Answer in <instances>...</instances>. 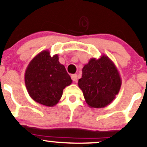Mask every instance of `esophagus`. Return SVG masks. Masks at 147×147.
Segmentation results:
<instances>
[{
    "mask_svg": "<svg viewBox=\"0 0 147 147\" xmlns=\"http://www.w3.org/2000/svg\"><path fill=\"white\" fill-rule=\"evenodd\" d=\"M71 78L72 79V81H74V82H77V75H76V74H75V75H71Z\"/></svg>",
    "mask_w": 147,
    "mask_h": 147,
    "instance_id": "obj_1",
    "label": "esophagus"
}]
</instances>
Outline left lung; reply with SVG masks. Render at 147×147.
<instances>
[{
    "instance_id": "8db88e82",
    "label": "left lung",
    "mask_w": 147,
    "mask_h": 147,
    "mask_svg": "<svg viewBox=\"0 0 147 147\" xmlns=\"http://www.w3.org/2000/svg\"><path fill=\"white\" fill-rule=\"evenodd\" d=\"M122 79L117 67L109 57L90 59L82 68L79 88L89 107L99 109L110 104L119 93Z\"/></svg>"
}]
</instances>
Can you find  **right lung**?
<instances>
[{
  "label": "right lung",
  "instance_id": "right-lung-1",
  "mask_svg": "<svg viewBox=\"0 0 147 147\" xmlns=\"http://www.w3.org/2000/svg\"><path fill=\"white\" fill-rule=\"evenodd\" d=\"M72 79L58 55L50 56L49 50L36 55L27 67L25 84L33 100L46 106H54L61 98L63 90L72 84Z\"/></svg>",
  "mask_w": 147,
  "mask_h": 147
}]
</instances>
